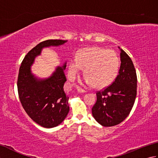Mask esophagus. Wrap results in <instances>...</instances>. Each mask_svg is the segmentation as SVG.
<instances>
[{
	"mask_svg": "<svg viewBox=\"0 0 158 158\" xmlns=\"http://www.w3.org/2000/svg\"><path fill=\"white\" fill-rule=\"evenodd\" d=\"M77 91H78V92H79V93H85L86 92V91H85V89H82L81 88H79V86L77 87Z\"/></svg>",
	"mask_w": 158,
	"mask_h": 158,
	"instance_id": "esophagus-1",
	"label": "esophagus"
}]
</instances>
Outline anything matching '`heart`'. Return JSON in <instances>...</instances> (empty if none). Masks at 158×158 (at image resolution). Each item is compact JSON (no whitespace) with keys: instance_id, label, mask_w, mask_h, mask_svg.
Instances as JSON below:
<instances>
[{"instance_id":"obj_1","label":"heart","mask_w":158,"mask_h":158,"mask_svg":"<svg viewBox=\"0 0 158 158\" xmlns=\"http://www.w3.org/2000/svg\"><path fill=\"white\" fill-rule=\"evenodd\" d=\"M119 61L117 53L111 49L89 48L79 50L77 60H72L69 65V73L74 79L85 68V82L103 88L110 84L117 75Z\"/></svg>"}]
</instances>
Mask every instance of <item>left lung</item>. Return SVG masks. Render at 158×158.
Instances as JSON below:
<instances>
[{
	"label": "left lung",
	"instance_id": "8db88e82",
	"mask_svg": "<svg viewBox=\"0 0 158 158\" xmlns=\"http://www.w3.org/2000/svg\"><path fill=\"white\" fill-rule=\"evenodd\" d=\"M120 50L118 75L110 86L96 93L97 100L92 109L94 118L100 125L110 127L122 122L128 116L136 96L137 77L132 60Z\"/></svg>",
	"mask_w": 158,
	"mask_h": 158
}]
</instances>
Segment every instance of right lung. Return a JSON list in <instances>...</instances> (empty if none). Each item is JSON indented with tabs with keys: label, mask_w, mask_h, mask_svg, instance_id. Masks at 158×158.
Here are the masks:
<instances>
[{
	"label": "right lung",
	"mask_w": 158,
	"mask_h": 158,
	"mask_svg": "<svg viewBox=\"0 0 158 158\" xmlns=\"http://www.w3.org/2000/svg\"><path fill=\"white\" fill-rule=\"evenodd\" d=\"M66 42L52 39L40 43L25 56L19 70L18 89L23 108L35 122L46 128L58 126L69 112V97L64 90L66 62L57 66L48 78L43 79L32 73L31 66L43 48L58 47Z\"/></svg>",
	"instance_id": "add662e5"
}]
</instances>
